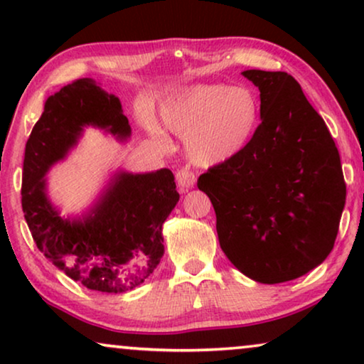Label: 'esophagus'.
Listing matches in <instances>:
<instances>
[{
    "label": "esophagus",
    "instance_id": "34e87169",
    "mask_svg": "<svg viewBox=\"0 0 364 364\" xmlns=\"http://www.w3.org/2000/svg\"><path fill=\"white\" fill-rule=\"evenodd\" d=\"M176 178H177V187L181 192H187L188 188H192L193 183H196V173H193L188 167L178 168L176 173Z\"/></svg>",
    "mask_w": 364,
    "mask_h": 364
}]
</instances>
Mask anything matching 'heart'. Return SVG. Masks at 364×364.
Masks as SVG:
<instances>
[{"label":"heart","mask_w":364,"mask_h":364,"mask_svg":"<svg viewBox=\"0 0 364 364\" xmlns=\"http://www.w3.org/2000/svg\"><path fill=\"white\" fill-rule=\"evenodd\" d=\"M164 126L187 139L188 156L210 167L245 151L262 121V102L248 86L197 84L168 97L161 107Z\"/></svg>","instance_id":"b5f03b06"}]
</instances>
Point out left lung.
Here are the masks:
<instances>
[{"label":"left lung","instance_id":"8db88e82","mask_svg":"<svg viewBox=\"0 0 364 364\" xmlns=\"http://www.w3.org/2000/svg\"><path fill=\"white\" fill-rule=\"evenodd\" d=\"M260 91L262 122L245 151L202 173L218 242L252 280L283 283L320 265L345 208L341 161L325 121L282 71L242 73Z\"/></svg>","mask_w":364,"mask_h":364}]
</instances>
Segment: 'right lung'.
<instances>
[{
  "label": "right lung",
  "mask_w": 364,
  "mask_h": 364,
  "mask_svg": "<svg viewBox=\"0 0 364 364\" xmlns=\"http://www.w3.org/2000/svg\"><path fill=\"white\" fill-rule=\"evenodd\" d=\"M84 126L131 136L121 101L89 77L54 92L26 142L21 205L36 247L89 290L124 293L144 283L164 255L162 223L178 202L173 173L119 172L87 215L63 218L46 197V172L76 146Z\"/></svg>",
  "instance_id": "obj_1"
}]
</instances>
